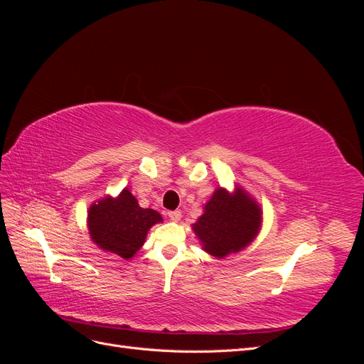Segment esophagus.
<instances>
[{
  "label": "esophagus",
  "instance_id": "obj_1",
  "mask_svg": "<svg viewBox=\"0 0 364 364\" xmlns=\"http://www.w3.org/2000/svg\"><path fill=\"white\" fill-rule=\"evenodd\" d=\"M168 217L171 218V222H179L181 217H182V213L181 211H171V213H168Z\"/></svg>",
  "mask_w": 364,
  "mask_h": 364
}]
</instances>
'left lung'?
<instances>
[{"mask_svg":"<svg viewBox=\"0 0 364 364\" xmlns=\"http://www.w3.org/2000/svg\"><path fill=\"white\" fill-rule=\"evenodd\" d=\"M261 226V205L243 186L235 185L234 191L223 186L215 188L203 206V214L191 228L202 249L222 259L246 249L258 237Z\"/></svg>","mask_w":364,"mask_h":364,"instance_id":"8db88e82","label":"left lung"}]
</instances>
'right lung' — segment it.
I'll return each mask as SVG.
<instances>
[{"label":"right lung","instance_id":"add662e5","mask_svg":"<svg viewBox=\"0 0 364 364\" xmlns=\"http://www.w3.org/2000/svg\"><path fill=\"white\" fill-rule=\"evenodd\" d=\"M155 209L141 208L136 197L124 188L118 196H105L87 209V230L92 243L103 252L130 259L146 243L151 226L162 223Z\"/></svg>","mask_w":364,"mask_h":364}]
</instances>
